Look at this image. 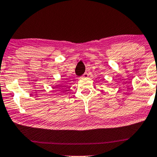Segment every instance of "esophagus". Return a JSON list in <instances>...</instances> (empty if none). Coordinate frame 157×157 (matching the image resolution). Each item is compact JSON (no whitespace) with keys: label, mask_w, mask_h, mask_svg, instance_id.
<instances>
[{"label":"esophagus","mask_w":157,"mask_h":157,"mask_svg":"<svg viewBox=\"0 0 157 157\" xmlns=\"http://www.w3.org/2000/svg\"><path fill=\"white\" fill-rule=\"evenodd\" d=\"M88 76H89V75L87 72H85V73L82 75V76L81 77V78H87Z\"/></svg>","instance_id":"34e87169"}]
</instances>
